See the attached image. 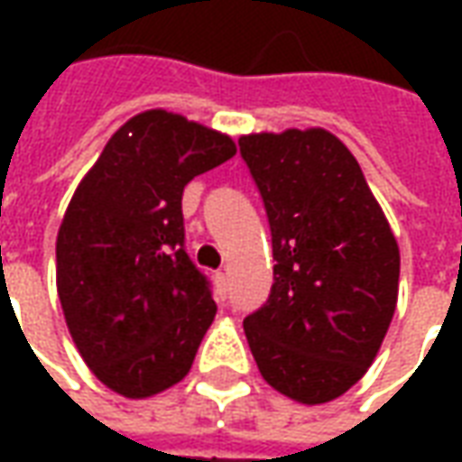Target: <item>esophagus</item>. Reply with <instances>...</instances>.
Listing matches in <instances>:
<instances>
[{
    "mask_svg": "<svg viewBox=\"0 0 462 462\" xmlns=\"http://www.w3.org/2000/svg\"><path fill=\"white\" fill-rule=\"evenodd\" d=\"M212 280H215V291H217V297L225 300V297H227V274H225V272H217Z\"/></svg>",
    "mask_w": 462,
    "mask_h": 462,
    "instance_id": "esophagus-1",
    "label": "esophagus"
}]
</instances>
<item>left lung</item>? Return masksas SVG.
<instances>
[{
  "label": "left lung",
  "mask_w": 462,
  "mask_h": 462,
  "mask_svg": "<svg viewBox=\"0 0 462 462\" xmlns=\"http://www.w3.org/2000/svg\"><path fill=\"white\" fill-rule=\"evenodd\" d=\"M240 155L264 202L274 284L245 319L264 381L307 406L356 383L398 300L401 254L356 158L324 128L252 133Z\"/></svg>",
  "instance_id": "1"
}]
</instances>
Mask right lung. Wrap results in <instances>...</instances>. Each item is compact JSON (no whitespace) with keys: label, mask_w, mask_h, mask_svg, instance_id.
Masks as SVG:
<instances>
[{"label":"right lung","mask_w":462,"mask_h":462,"mask_svg":"<svg viewBox=\"0 0 462 462\" xmlns=\"http://www.w3.org/2000/svg\"><path fill=\"white\" fill-rule=\"evenodd\" d=\"M237 152L178 114L133 116L79 182L56 237L66 327L96 378L148 398L188 376L215 319L210 282L185 252V185Z\"/></svg>","instance_id":"1"}]
</instances>
